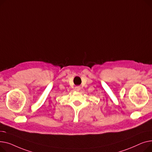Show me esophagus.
Here are the masks:
<instances>
[{
  "label": "esophagus",
  "mask_w": 152,
  "mask_h": 152,
  "mask_svg": "<svg viewBox=\"0 0 152 152\" xmlns=\"http://www.w3.org/2000/svg\"><path fill=\"white\" fill-rule=\"evenodd\" d=\"M75 90L77 91H79L80 90H81V87H80V86H77L75 88Z\"/></svg>",
  "instance_id": "esophagus-1"
}]
</instances>
